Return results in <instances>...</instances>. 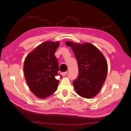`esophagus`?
Here are the masks:
<instances>
[{"instance_id":"esophagus-1","label":"esophagus","mask_w":131,"mask_h":131,"mask_svg":"<svg viewBox=\"0 0 131 131\" xmlns=\"http://www.w3.org/2000/svg\"><path fill=\"white\" fill-rule=\"evenodd\" d=\"M67 74H68V72H67V71L63 72V73H61V74H62V75L63 77H65V75H67Z\"/></svg>"}]
</instances>
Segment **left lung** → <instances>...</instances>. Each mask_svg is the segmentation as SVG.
Wrapping results in <instances>:
<instances>
[{
    "mask_svg": "<svg viewBox=\"0 0 131 131\" xmlns=\"http://www.w3.org/2000/svg\"><path fill=\"white\" fill-rule=\"evenodd\" d=\"M71 47L79 68V74L74 80L78 94L86 99L96 96L105 82L107 74V63L104 56L93 44H79L67 41Z\"/></svg>",
    "mask_w": 131,
    "mask_h": 131,
    "instance_id": "left-lung-1",
    "label": "left lung"
}]
</instances>
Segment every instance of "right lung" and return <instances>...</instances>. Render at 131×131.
I'll list each match as a JSON object with an SVG mask.
<instances>
[{"mask_svg":"<svg viewBox=\"0 0 131 131\" xmlns=\"http://www.w3.org/2000/svg\"><path fill=\"white\" fill-rule=\"evenodd\" d=\"M60 41H48L40 44L25 58V77L30 90L35 96L44 99L56 91L58 63L54 53ZM62 76L60 75V78Z\"/></svg>","mask_w":131,"mask_h":131,"instance_id":"right-lung-1","label":"right lung"}]
</instances>
